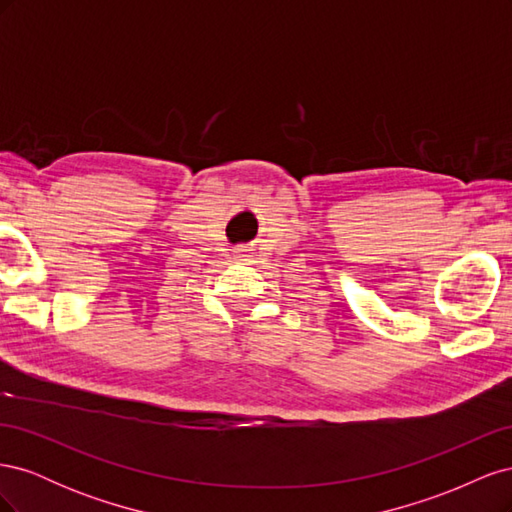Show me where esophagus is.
<instances>
[{"instance_id": "obj_1", "label": "esophagus", "mask_w": 512, "mask_h": 512, "mask_svg": "<svg viewBox=\"0 0 512 512\" xmlns=\"http://www.w3.org/2000/svg\"><path fill=\"white\" fill-rule=\"evenodd\" d=\"M235 258L239 260V262H247L252 258V254H250V250H245V247H239V250L235 252Z\"/></svg>"}]
</instances>
